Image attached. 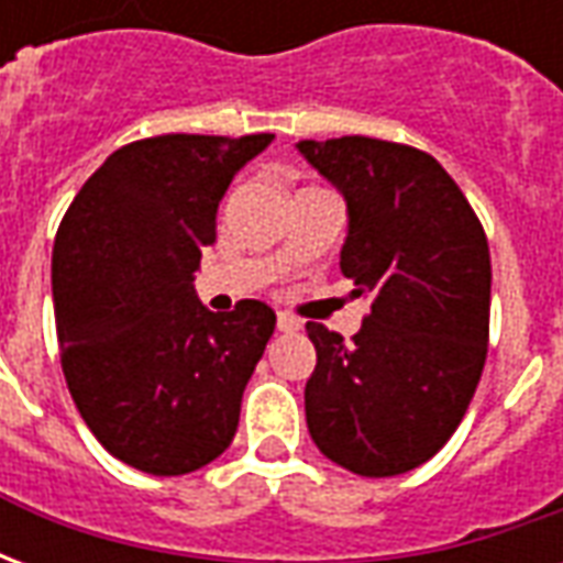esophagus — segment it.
Returning <instances> with one entry per match:
<instances>
[{
    "label": "esophagus",
    "instance_id": "esophagus-1",
    "mask_svg": "<svg viewBox=\"0 0 563 563\" xmlns=\"http://www.w3.org/2000/svg\"><path fill=\"white\" fill-rule=\"evenodd\" d=\"M277 331H286V334L301 331V319H295L292 313H277Z\"/></svg>",
    "mask_w": 563,
    "mask_h": 563
}]
</instances>
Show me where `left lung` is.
<instances>
[{"mask_svg": "<svg viewBox=\"0 0 563 563\" xmlns=\"http://www.w3.org/2000/svg\"><path fill=\"white\" fill-rule=\"evenodd\" d=\"M343 196V277L367 301L353 341L307 322L317 367L305 386L319 452L358 476L424 464L471 404L488 346L492 262L476 213L422 150L346 135L298 141Z\"/></svg>", "mask_w": 563, "mask_h": 563, "instance_id": "left-lung-1", "label": "left lung"}]
</instances>
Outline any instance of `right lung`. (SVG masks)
<instances>
[{
	"mask_svg": "<svg viewBox=\"0 0 563 563\" xmlns=\"http://www.w3.org/2000/svg\"><path fill=\"white\" fill-rule=\"evenodd\" d=\"M274 135H156L114 150L59 222L54 313L78 413L114 459L153 476L205 467L232 443L274 310L213 313L192 280L217 210Z\"/></svg>",
	"mask_w": 563,
	"mask_h": 563,
	"instance_id": "add662e5",
	"label": "right lung"
}]
</instances>
